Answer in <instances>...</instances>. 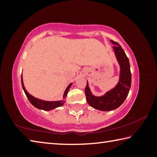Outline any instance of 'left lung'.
<instances>
[{"mask_svg": "<svg viewBox=\"0 0 157 157\" xmlns=\"http://www.w3.org/2000/svg\"><path fill=\"white\" fill-rule=\"evenodd\" d=\"M113 44L116 56L121 66L120 81L115 88L101 97H95L91 94L87 82L85 87L86 101L91 107L100 111H111L123 104L128 95L132 83V74L128 57L122 47L117 42L111 40Z\"/></svg>", "mask_w": 157, "mask_h": 157, "instance_id": "1", "label": "left lung"}]
</instances>
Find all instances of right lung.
Returning a JSON list of instances; mask_svg holds the SVG:
<instances>
[{
  "instance_id": "right-lung-1",
  "label": "right lung",
  "mask_w": 157,
  "mask_h": 157,
  "mask_svg": "<svg viewBox=\"0 0 157 157\" xmlns=\"http://www.w3.org/2000/svg\"><path fill=\"white\" fill-rule=\"evenodd\" d=\"M21 84H22V87H23V91H24L26 96H27V98H28V100L30 102L31 104L33 106H34L36 108L39 109H42V110H45V111L52 110V109H55L56 107H61V106H62L63 105V103L65 102L63 100L54 101V102H48V101H44V100L37 99V98H35L33 96H32V95L29 94L27 92V91H26L24 86H23L22 77H21ZM71 85H72V84H70L68 86L67 88H66V91L64 92V94H63V98H65L66 96H67L68 91L69 89L71 88Z\"/></svg>"
}]
</instances>
